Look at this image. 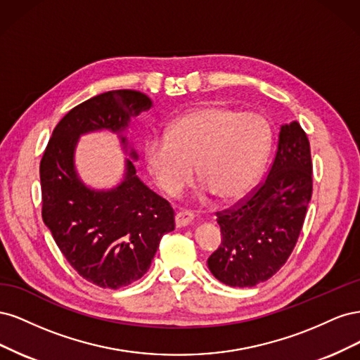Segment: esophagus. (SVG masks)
Returning a JSON list of instances; mask_svg holds the SVG:
<instances>
[{
    "instance_id": "34e87169",
    "label": "esophagus",
    "mask_w": 360,
    "mask_h": 360,
    "mask_svg": "<svg viewBox=\"0 0 360 360\" xmlns=\"http://www.w3.org/2000/svg\"><path fill=\"white\" fill-rule=\"evenodd\" d=\"M193 221V213L191 212H179L176 214V226L181 228V226H186Z\"/></svg>"
}]
</instances>
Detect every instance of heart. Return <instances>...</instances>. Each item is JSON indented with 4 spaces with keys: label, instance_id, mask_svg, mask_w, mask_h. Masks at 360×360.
Returning <instances> with one entry per match:
<instances>
[{
    "label": "heart",
    "instance_id": "b5f03b06",
    "mask_svg": "<svg viewBox=\"0 0 360 360\" xmlns=\"http://www.w3.org/2000/svg\"><path fill=\"white\" fill-rule=\"evenodd\" d=\"M271 130L264 117L221 105L195 108L177 118L168 135L147 139V168L162 192L177 195L197 176L201 193L236 201L254 188L270 153Z\"/></svg>",
    "mask_w": 360,
    "mask_h": 360
}]
</instances>
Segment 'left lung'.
Masks as SVG:
<instances>
[{"instance_id":"8db88e82","label":"left lung","mask_w":360,"mask_h":360,"mask_svg":"<svg viewBox=\"0 0 360 360\" xmlns=\"http://www.w3.org/2000/svg\"><path fill=\"white\" fill-rule=\"evenodd\" d=\"M312 195L309 141L297 122L281 126L266 180L234 207L217 212L222 242L207 259L216 279L255 287L287 263Z\"/></svg>"}]
</instances>
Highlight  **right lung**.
Listing matches in <instances>:
<instances>
[{
    "label": "right lung",
    "instance_id": "right-lung-1",
    "mask_svg": "<svg viewBox=\"0 0 360 360\" xmlns=\"http://www.w3.org/2000/svg\"><path fill=\"white\" fill-rule=\"evenodd\" d=\"M153 102L135 90H114L75 106L56 126L40 162L41 217L79 276L102 288H122L143 278L160 238L174 230V210L136 176V151L123 135L130 118ZM111 129L127 160L124 181L110 191L85 187L74 168L81 134Z\"/></svg>",
    "mask_w": 360,
    "mask_h": 360
}]
</instances>
